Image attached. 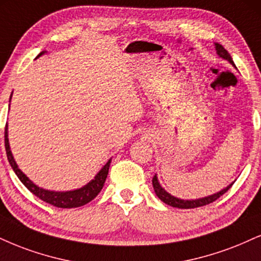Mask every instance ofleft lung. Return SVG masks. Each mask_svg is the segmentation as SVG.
<instances>
[{
  "mask_svg": "<svg viewBox=\"0 0 261 261\" xmlns=\"http://www.w3.org/2000/svg\"><path fill=\"white\" fill-rule=\"evenodd\" d=\"M215 49H216V55H218L219 57L222 59H226V61L234 67V63H233V61H232L230 53L226 51V49L224 48V46L220 45V43L215 42ZM152 184H153V188H154L155 194L158 196V198L161 199L162 202H164L165 204H168V205H170V206H174V208L193 209V208H198V206L206 205V204H210V203L214 202V200L218 199L219 197H221L225 192H227L228 188L233 185V182H232L231 185H228L227 187H225L224 190L219 191V192H216L214 194H210V196H208V197L198 198V199H181V198H177V197H175V196H171V194L169 192H166L164 188L162 187V185L159 184L158 177H156V174L154 175V177H153Z\"/></svg>",
  "mask_w": 261,
  "mask_h": 261,
  "instance_id": "obj_1",
  "label": "left lung"
}]
</instances>
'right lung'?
<instances>
[{
    "instance_id": "obj_1",
    "label": "right lung",
    "mask_w": 261,
    "mask_h": 261,
    "mask_svg": "<svg viewBox=\"0 0 261 261\" xmlns=\"http://www.w3.org/2000/svg\"><path fill=\"white\" fill-rule=\"evenodd\" d=\"M46 51H42L37 56L36 58L41 57L42 55H45ZM13 93V92H12ZM12 99V95L9 97V102ZM11 106V103H9ZM5 146H6V153H7V158L9 164H11L12 169L15 172L18 178L23 182V185L31 193L35 194L36 197H39L40 199H42L43 202L51 204L53 206H57V208H77V206H83L85 204L91 202L93 198H96L97 194L100 192V190L103 188L105 185L107 175L109 171V165H111L112 158L106 163L100 170L97 172L95 177L91 180L89 184H86L85 186L76 188L73 191H65V192H56V191H49L45 190V188L39 187L37 185L34 184L23 171L20 170L19 166L14 161V156L12 154L11 147H9V140H8V126H6L5 130Z\"/></svg>"
}]
</instances>
